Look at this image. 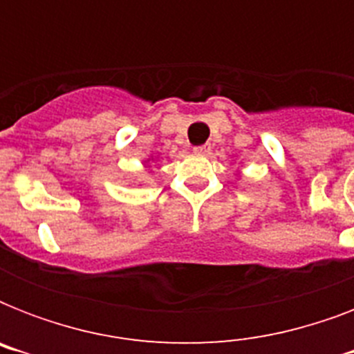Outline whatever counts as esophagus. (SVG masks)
Here are the masks:
<instances>
[{
  "label": "esophagus",
  "instance_id": "obj_1",
  "mask_svg": "<svg viewBox=\"0 0 354 354\" xmlns=\"http://www.w3.org/2000/svg\"><path fill=\"white\" fill-rule=\"evenodd\" d=\"M193 152L198 156H207L211 152V147L209 145H198V147H194Z\"/></svg>",
  "mask_w": 354,
  "mask_h": 354
}]
</instances>
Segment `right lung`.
Instances as JSON below:
<instances>
[{
	"label": "right lung",
	"mask_w": 354,
	"mask_h": 354,
	"mask_svg": "<svg viewBox=\"0 0 354 354\" xmlns=\"http://www.w3.org/2000/svg\"><path fill=\"white\" fill-rule=\"evenodd\" d=\"M150 161H154V158H149V160H145V165H147V163H150Z\"/></svg>",
	"instance_id": "right-lung-1"
}]
</instances>
